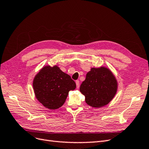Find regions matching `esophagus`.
<instances>
[{
	"label": "esophagus",
	"mask_w": 149,
	"mask_h": 149,
	"mask_svg": "<svg viewBox=\"0 0 149 149\" xmlns=\"http://www.w3.org/2000/svg\"><path fill=\"white\" fill-rule=\"evenodd\" d=\"M76 88H79V80L76 81Z\"/></svg>",
	"instance_id": "obj_1"
}]
</instances>
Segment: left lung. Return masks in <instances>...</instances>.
Wrapping results in <instances>:
<instances>
[{"label": "left lung", "instance_id": "obj_1", "mask_svg": "<svg viewBox=\"0 0 149 149\" xmlns=\"http://www.w3.org/2000/svg\"><path fill=\"white\" fill-rule=\"evenodd\" d=\"M118 81L106 67L91 68L80 86L79 91L85 96L87 104L100 108L109 104L118 91Z\"/></svg>", "mask_w": 149, "mask_h": 149}]
</instances>
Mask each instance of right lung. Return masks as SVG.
Instances as JSON below:
<instances>
[{"instance_id": "obj_1", "label": "right lung", "mask_w": 149, "mask_h": 149, "mask_svg": "<svg viewBox=\"0 0 149 149\" xmlns=\"http://www.w3.org/2000/svg\"><path fill=\"white\" fill-rule=\"evenodd\" d=\"M76 87L70 76L63 72L57 65L43 66L33 81L36 98L43 106L51 110L63 105L69 91Z\"/></svg>"}]
</instances>
